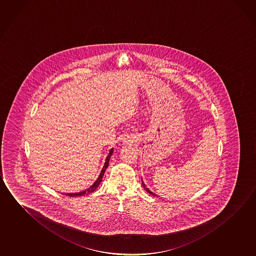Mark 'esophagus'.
I'll return each instance as SVG.
<instances>
[{
    "mask_svg": "<svg viewBox=\"0 0 256 256\" xmlns=\"http://www.w3.org/2000/svg\"><path fill=\"white\" fill-rule=\"evenodd\" d=\"M125 142H126V141H125Z\"/></svg>",
    "mask_w": 256,
    "mask_h": 256,
    "instance_id": "obj_1",
    "label": "esophagus"
}]
</instances>
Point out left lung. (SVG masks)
<instances>
[{
  "instance_id": "8db88e82",
  "label": "left lung",
  "mask_w": 256,
  "mask_h": 256,
  "mask_svg": "<svg viewBox=\"0 0 256 256\" xmlns=\"http://www.w3.org/2000/svg\"><path fill=\"white\" fill-rule=\"evenodd\" d=\"M142 186H144V190H146V192H147L150 193V194H152V195H154V196H157V195H155V194H154V192H150V190L148 189V188H146V184H144V182H142Z\"/></svg>"
}]
</instances>
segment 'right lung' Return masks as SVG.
I'll return each instance as SVG.
<instances>
[{
	"instance_id": "add662e5",
	"label": "right lung",
	"mask_w": 256,
	"mask_h": 256,
	"mask_svg": "<svg viewBox=\"0 0 256 256\" xmlns=\"http://www.w3.org/2000/svg\"><path fill=\"white\" fill-rule=\"evenodd\" d=\"M112 152H114V149L112 148L110 150V152H109V154L107 155L106 160V162H104V165L102 166V170H101V173L99 174L98 178L96 180L94 184L91 185L90 187L88 188V189L85 190H83L82 192L78 193H69V194H66L68 196H70V197H78V196H82V195H85V194H90V193L93 192L94 190H96V188L98 187L99 184H100V182H102V176H104V174L106 172V170L107 168H108V166H109V162H110V158L112 155Z\"/></svg>"
}]
</instances>
